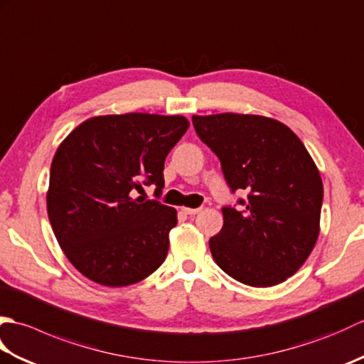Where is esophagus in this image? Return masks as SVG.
<instances>
[{
	"instance_id": "obj_1",
	"label": "esophagus",
	"mask_w": 364,
	"mask_h": 364,
	"mask_svg": "<svg viewBox=\"0 0 364 364\" xmlns=\"http://www.w3.org/2000/svg\"><path fill=\"white\" fill-rule=\"evenodd\" d=\"M181 211H183L184 214L196 215V214H198L200 211H202V208H181Z\"/></svg>"
}]
</instances>
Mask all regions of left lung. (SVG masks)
I'll return each mask as SVG.
<instances>
[{"label":"left lung","mask_w":364,"mask_h":364,"mask_svg":"<svg viewBox=\"0 0 364 364\" xmlns=\"http://www.w3.org/2000/svg\"><path fill=\"white\" fill-rule=\"evenodd\" d=\"M198 137L218 154L231 191L245 189V210L223 208L210 239L218 266L253 288L288 280L313 252L321 231L322 178L291 128L255 114L192 115Z\"/></svg>","instance_id":"left-lung-1"}]
</instances>
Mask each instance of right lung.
Segmentation results:
<instances>
[{"instance_id": "right-lung-1", "label": "right lung", "mask_w": 364, "mask_h": 364, "mask_svg": "<svg viewBox=\"0 0 364 364\" xmlns=\"http://www.w3.org/2000/svg\"><path fill=\"white\" fill-rule=\"evenodd\" d=\"M189 128L183 115H97L80 123L51 162L46 211L76 270L102 286H129L164 262L176 210L134 198L164 186V161Z\"/></svg>"}]
</instances>
